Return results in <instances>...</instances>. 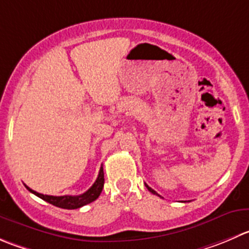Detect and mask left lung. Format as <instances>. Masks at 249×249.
Returning <instances> with one entry per match:
<instances>
[{"instance_id": "obj_1", "label": "left lung", "mask_w": 249, "mask_h": 249, "mask_svg": "<svg viewBox=\"0 0 249 249\" xmlns=\"http://www.w3.org/2000/svg\"><path fill=\"white\" fill-rule=\"evenodd\" d=\"M144 185H146V183H144ZM146 187H147V189H148V191H149V192H152V194H153V195H157V196H159V195H158V194H157V192H156V191H154V190H153V189H151V187H149V186H148V185H146ZM159 197H160V196H159Z\"/></svg>"}]
</instances>
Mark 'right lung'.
I'll return each mask as SVG.
<instances>
[{
  "label": "right lung",
  "instance_id": "right-lung-1",
  "mask_svg": "<svg viewBox=\"0 0 249 249\" xmlns=\"http://www.w3.org/2000/svg\"><path fill=\"white\" fill-rule=\"evenodd\" d=\"M103 185H105V174H103V168L101 166L100 173H98L95 183L91 186L85 194L79 195V196H48V195H42L34 191V190H31L26 185L25 187L31 194L40 197L41 199L48 202L50 204H53V206L59 207V208L63 209H78L80 207H84L86 204L91 203V202L96 201L98 198V196L101 195V192H102Z\"/></svg>",
  "mask_w": 249,
  "mask_h": 249
}]
</instances>
